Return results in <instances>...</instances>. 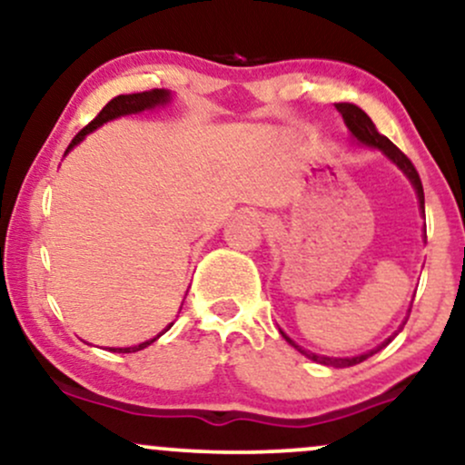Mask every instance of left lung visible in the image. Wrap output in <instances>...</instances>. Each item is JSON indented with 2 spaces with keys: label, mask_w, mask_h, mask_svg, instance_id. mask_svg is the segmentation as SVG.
Masks as SVG:
<instances>
[{
  "label": "left lung",
  "mask_w": 465,
  "mask_h": 465,
  "mask_svg": "<svg viewBox=\"0 0 465 465\" xmlns=\"http://www.w3.org/2000/svg\"><path fill=\"white\" fill-rule=\"evenodd\" d=\"M334 106H336V111H339V114L343 115L345 126H348L350 133H351V137H354L356 142L362 143V146L378 148V151H381L382 154H385V157L389 159V162H393V163L398 165L400 170H402L404 177H407V179L411 181V185H413L415 194H418L420 210H421V214H424V188H421V181H420L418 170H415V165L411 163V159L407 157V154H404L402 151H400V148L396 146V143L389 142L385 135H381V133L376 131V124H373V122H371V117L367 115L365 111L361 109V106H356V104H351V103H336ZM409 312H411V308H409ZM407 319H409V317H404L402 325H400V328H398L396 332H393L391 336H389V339L382 341L381 345H376V348H373V350L365 351V354H359V356H345V359H336V356H322V354H314V351H308V350H303L302 345H297L295 341H292L291 336H286L284 332H282V336H284V339L288 341V343L292 345V348H295L297 351H302V354H303V356H308V359H311V361H314V362H322V365H328V367H339V370H343V367L359 365V362L367 361V359H370V356L376 354V351H381L382 348H387V345L391 343L393 339H396L398 332H402V328H404V323H407Z\"/></svg>",
  "instance_id": "obj_1"
}]
</instances>
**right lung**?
Listing matches in <instances>:
<instances>
[{
    "label": "right lung",
    "instance_id": "add662e5",
    "mask_svg": "<svg viewBox=\"0 0 465 465\" xmlns=\"http://www.w3.org/2000/svg\"><path fill=\"white\" fill-rule=\"evenodd\" d=\"M170 100H173V94L168 92V89H151V92H142V94H129V95H117V98L111 100L109 104L104 106L103 111H100L98 115L94 117L92 122H89L87 126H84L83 131L78 133L76 137H74L72 143L67 146L65 154L72 151L74 146H78L80 142L84 140V137L89 135V133H94L95 129H100V126L106 124V122L115 120V117H122V115H133V114H142V111H148V109H154V106H163L168 104ZM183 306V303H181ZM173 325V323H170ZM168 325V328H170ZM165 328V330H168ZM163 330V332H165ZM163 332H159L157 336H153V339L143 341L140 345H131V348H109L111 351H117V354H131V351H140L143 348H148V345L154 343V341L159 339Z\"/></svg>",
    "mask_w": 465,
    "mask_h": 465
}]
</instances>
